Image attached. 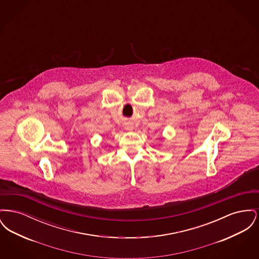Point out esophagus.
<instances>
[{"instance_id": "obj_1", "label": "esophagus", "mask_w": 259, "mask_h": 259, "mask_svg": "<svg viewBox=\"0 0 259 259\" xmlns=\"http://www.w3.org/2000/svg\"><path fill=\"white\" fill-rule=\"evenodd\" d=\"M126 129H127V130H132V127H130V126H127V127H126Z\"/></svg>"}]
</instances>
